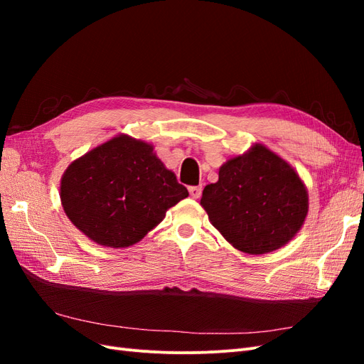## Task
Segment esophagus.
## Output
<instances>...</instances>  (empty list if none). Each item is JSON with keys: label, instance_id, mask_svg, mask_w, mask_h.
<instances>
[{"label": "esophagus", "instance_id": "obj_1", "mask_svg": "<svg viewBox=\"0 0 364 364\" xmlns=\"http://www.w3.org/2000/svg\"><path fill=\"white\" fill-rule=\"evenodd\" d=\"M188 191H190V196L193 197V199H199L202 194V186H190Z\"/></svg>", "mask_w": 364, "mask_h": 364}]
</instances>
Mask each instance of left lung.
<instances>
[{
	"label": "left lung",
	"instance_id": "left-lung-1",
	"mask_svg": "<svg viewBox=\"0 0 364 364\" xmlns=\"http://www.w3.org/2000/svg\"><path fill=\"white\" fill-rule=\"evenodd\" d=\"M200 205L228 243L261 255L281 249L299 232L308 191L287 161L253 144L220 167L218 181L205 186Z\"/></svg>",
	"mask_w": 364,
	"mask_h": 364
}]
</instances>
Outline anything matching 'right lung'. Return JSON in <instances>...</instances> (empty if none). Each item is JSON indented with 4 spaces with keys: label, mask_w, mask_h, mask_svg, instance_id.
<instances>
[{
    "label": "right lung",
    "mask_w": 364,
    "mask_h": 364,
    "mask_svg": "<svg viewBox=\"0 0 364 364\" xmlns=\"http://www.w3.org/2000/svg\"><path fill=\"white\" fill-rule=\"evenodd\" d=\"M188 190L146 141L117 135L73 161L60 179L71 223L94 243L129 247L144 238Z\"/></svg>",
    "instance_id": "add662e5"
}]
</instances>
